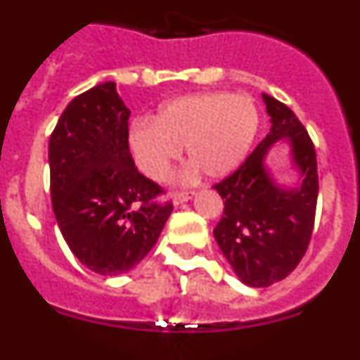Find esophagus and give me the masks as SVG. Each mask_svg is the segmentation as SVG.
Returning a JSON list of instances; mask_svg holds the SVG:
<instances>
[{"label":"esophagus","mask_w":360,"mask_h":360,"mask_svg":"<svg viewBox=\"0 0 360 360\" xmlns=\"http://www.w3.org/2000/svg\"><path fill=\"white\" fill-rule=\"evenodd\" d=\"M195 196V191H189V189H184V191H174L173 195H171V198H173V202L176 203H184L187 202V200H191Z\"/></svg>","instance_id":"obj_1"}]
</instances>
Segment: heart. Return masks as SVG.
Instances as JSON below:
<instances>
[{
  "label": "heart",
  "mask_w": 360,
  "mask_h": 360,
  "mask_svg": "<svg viewBox=\"0 0 360 360\" xmlns=\"http://www.w3.org/2000/svg\"><path fill=\"white\" fill-rule=\"evenodd\" d=\"M259 113L247 95L203 94L176 98L129 129V146L142 173L162 182L186 148L187 158L211 178L232 173L247 157Z\"/></svg>",
  "instance_id": "obj_1"
}]
</instances>
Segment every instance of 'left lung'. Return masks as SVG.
Listing matches in <instances>:
<instances>
[{"label":"left lung","mask_w":360,"mask_h":360,"mask_svg":"<svg viewBox=\"0 0 360 360\" xmlns=\"http://www.w3.org/2000/svg\"><path fill=\"white\" fill-rule=\"evenodd\" d=\"M270 115L269 135L234 173L214 184L224 200V214L214 240L238 278L263 288L287 278L307 254L316 221L319 176L316 148L301 120L287 104L263 95ZM290 138L296 165L304 173L297 190L285 191L271 184L262 165L266 149Z\"/></svg>","instance_id":"left-lung-1"}]
</instances>
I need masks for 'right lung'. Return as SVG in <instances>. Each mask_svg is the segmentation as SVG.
I'll use <instances>...</instances> for the list:
<instances>
[{
	"mask_svg": "<svg viewBox=\"0 0 360 360\" xmlns=\"http://www.w3.org/2000/svg\"><path fill=\"white\" fill-rule=\"evenodd\" d=\"M128 119L115 82H103L73 98L50 135L57 225L73 256L101 276L135 269L173 211L164 187L136 169Z\"/></svg>",
	"mask_w": 360,
	"mask_h": 360,
	"instance_id": "1",
	"label": "right lung"
}]
</instances>
